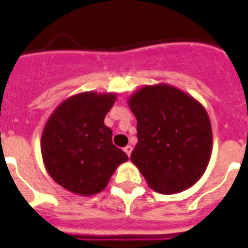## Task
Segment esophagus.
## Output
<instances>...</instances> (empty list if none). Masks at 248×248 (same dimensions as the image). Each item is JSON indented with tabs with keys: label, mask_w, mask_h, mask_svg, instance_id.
Wrapping results in <instances>:
<instances>
[{
	"label": "esophagus",
	"mask_w": 248,
	"mask_h": 248,
	"mask_svg": "<svg viewBox=\"0 0 248 248\" xmlns=\"http://www.w3.org/2000/svg\"><path fill=\"white\" fill-rule=\"evenodd\" d=\"M124 153H126V155L130 157V155H131V152H132V147L131 145H126V147L124 148Z\"/></svg>",
	"instance_id": "obj_1"
}]
</instances>
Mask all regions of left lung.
I'll list each match as a JSON object with an SVG mask.
<instances>
[{"instance_id":"obj_1","label":"left lung","mask_w":248,"mask_h":248,"mask_svg":"<svg viewBox=\"0 0 248 248\" xmlns=\"http://www.w3.org/2000/svg\"><path fill=\"white\" fill-rule=\"evenodd\" d=\"M138 124L130 159L148 185L163 194L190 188L206 171L211 122L203 105L172 86H145L128 99Z\"/></svg>"}]
</instances>
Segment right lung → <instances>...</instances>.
Returning <instances> with one entry per match:
<instances>
[{
	"instance_id": "right-lung-1",
	"label": "right lung",
	"mask_w": 248,
	"mask_h": 248,
	"mask_svg": "<svg viewBox=\"0 0 248 248\" xmlns=\"http://www.w3.org/2000/svg\"><path fill=\"white\" fill-rule=\"evenodd\" d=\"M116 93H81L52 112L41 138V152L50 176L67 190L93 196L107 186L127 155L112 143L104 124Z\"/></svg>"
}]
</instances>
